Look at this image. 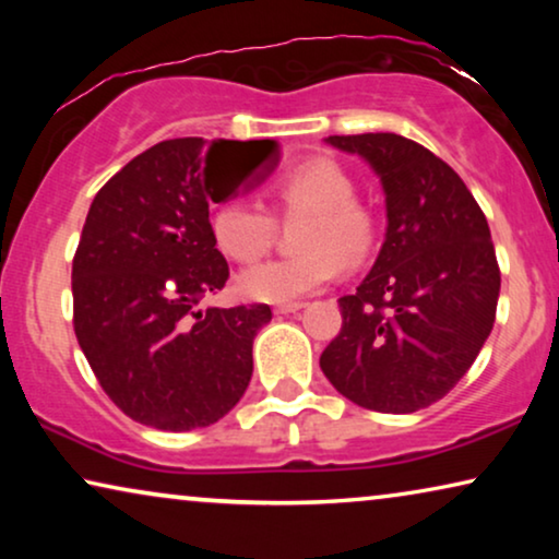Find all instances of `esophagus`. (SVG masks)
Masks as SVG:
<instances>
[{
	"mask_svg": "<svg viewBox=\"0 0 559 559\" xmlns=\"http://www.w3.org/2000/svg\"><path fill=\"white\" fill-rule=\"evenodd\" d=\"M300 308H305L302 302H287V305H277L274 312H277V316H287V312H297Z\"/></svg>",
	"mask_w": 559,
	"mask_h": 559,
	"instance_id": "34e87169",
	"label": "esophagus"
}]
</instances>
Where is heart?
I'll list each match as a JSON object with an SVG mask.
<instances>
[{"mask_svg":"<svg viewBox=\"0 0 559 559\" xmlns=\"http://www.w3.org/2000/svg\"><path fill=\"white\" fill-rule=\"evenodd\" d=\"M285 216L308 221L297 234L302 254L272 259L239 274V293L259 302H293L325 287L338 266L356 270L369 257L371 221L356 205V186L335 163L316 159L287 175L280 186ZM216 247L234 262H257L274 241L272 213L254 198L221 203L211 216Z\"/></svg>","mask_w":559,"mask_h":559,"instance_id":"heart-1","label":"heart"}]
</instances>
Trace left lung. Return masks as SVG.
<instances>
[{"mask_svg":"<svg viewBox=\"0 0 559 559\" xmlns=\"http://www.w3.org/2000/svg\"><path fill=\"white\" fill-rule=\"evenodd\" d=\"M361 155L386 195V239L320 356L358 407L407 415L465 377L491 333L501 272L488 221L453 167L392 132L328 136Z\"/></svg>","mask_w":559,"mask_h":559,"instance_id":"left-lung-1","label":"left lung"}]
</instances>
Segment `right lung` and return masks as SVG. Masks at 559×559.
I'll return each instance as SVG.
<instances>
[{"mask_svg": "<svg viewBox=\"0 0 559 559\" xmlns=\"http://www.w3.org/2000/svg\"><path fill=\"white\" fill-rule=\"evenodd\" d=\"M218 154L227 163L213 189ZM270 155L272 140H165L91 203L73 257V331L98 384L134 423L170 432L209 427L247 392L270 305L198 302L228 280L209 201L231 195Z\"/></svg>", "mask_w": 559, "mask_h": 559, "instance_id": "add662e5", "label": "right lung"}]
</instances>
